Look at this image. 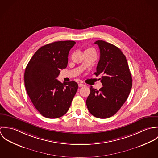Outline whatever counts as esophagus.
<instances>
[{
	"label": "esophagus",
	"mask_w": 158,
	"mask_h": 158,
	"mask_svg": "<svg viewBox=\"0 0 158 158\" xmlns=\"http://www.w3.org/2000/svg\"><path fill=\"white\" fill-rule=\"evenodd\" d=\"M84 86H85V85H83V83H79L78 84V87H80V88H81V87H83Z\"/></svg>",
	"instance_id": "esophagus-1"
}]
</instances>
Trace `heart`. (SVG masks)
<instances>
[{
    "instance_id": "heart-1",
    "label": "heart",
    "mask_w": 158,
    "mask_h": 158,
    "mask_svg": "<svg viewBox=\"0 0 158 158\" xmlns=\"http://www.w3.org/2000/svg\"><path fill=\"white\" fill-rule=\"evenodd\" d=\"M90 49H92V48H88V50H90Z\"/></svg>"
}]
</instances>
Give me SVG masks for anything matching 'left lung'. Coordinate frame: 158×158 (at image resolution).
<instances>
[{
  "label": "left lung",
  "instance_id": "obj_1",
  "mask_svg": "<svg viewBox=\"0 0 158 158\" xmlns=\"http://www.w3.org/2000/svg\"><path fill=\"white\" fill-rule=\"evenodd\" d=\"M100 48V60L94 74L103 85L99 90L90 86L86 105L90 114L106 118L117 113L127 100L132 88V77L125 56L117 47L104 41L94 43Z\"/></svg>",
  "mask_w": 158,
  "mask_h": 158
}]
</instances>
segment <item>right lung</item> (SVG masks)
Wrapping results in <instances>:
<instances>
[{"mask_svg":"<svg viewBox=\"0 0 158 158\" xmlns=\"http://www.w3.org/2000/svg\"><path fill=\"white\" fill-rule=\"evenodd\" d=\"M73 41H56L42 46L25 68L24 83L35 108L48 118H59L68 112L78 89L71 81L63 84L56 80L60 70L67 67Z\"/></svg>","mask_w":158,"mask_h":158,"instance_id":"obj_1","label":"right lung"}]
</instances>
